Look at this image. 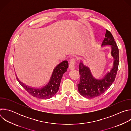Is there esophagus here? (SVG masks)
I'll list each match as a JSON object with an SVG mask.
<instances>
[{
	"label": "esophagus",
	"mask_w": 131,
	"mask_h": 131,
	"mask_svg": "<svg viewBox=\"0 0 131 131\" xmlns=\"http://www.w3.org/2000/svg\"><path fill=\"white\" fill-rule=\"evenodd\" d=\"M74 63H75V59H71L70 60V63L69 65V68L70 70H72L74 69L75 67H74Z\"/></svg>",
	"instance_id": "34e87169"
}]
</instances>
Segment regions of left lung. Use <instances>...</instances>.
<instances>
[{
  "mask_svg": "<svg viewBox=\"0 0 131 131\" xmlns=\"http://www.w3.org/2000/svg\"><path fill=\"white\" fill-rule=\"evenodd\" d=\"M110 46L111 54L114 59L113 67L110 71L101 79H97L93 76L88 67L80 62L79 66L80 82L77 85L80 94L88 99H93L100 96L112 84L115 79L118 69L119 49L112 34L106 30L105 38L102 47Z\"/></svg>",
  "mask_w": 131,
  "mask_h": 131,
  "instance_id": "obj_1",
  "label": "left lung"
}]
</instances>
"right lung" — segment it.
<instances>
[{"instance_id": "obj_1", "label": "right lung", "mask_w": 131, "mask_h": 131, "mask_svg": "<svg viewBox=\"0 0 131 131\" xmlns=\"http://www.w3.org/2000/svg\"><path fill=\"white\" fill-rule=\"evenodd\" d=\"M68 67L67 61H64L56 66L52 72L49 81L41 88H33L25 85L17 78L20 84L32 96L40 99H48L53 97L59 89L61 81L63 74L67 71Z\"/></svg>"}]
</instances>
